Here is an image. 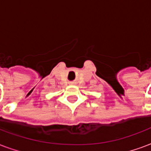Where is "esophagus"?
I'll return each instance as SVG.
<instances>
[{
    "label": "esophagus",
    "mask_w": 151,
    "mask_h": 151,
    "mask_svg": "<svg viewBox=\"0 0 151 151\" xmlns=\"http://www.w3.org/2000/svg\"><path fill=\"white\" fill-rule=\"evenodd\" d=\"M71 83H72V82H71Z\"/></svg>",
    "instance_id": "esophagus-1"
}]
</instances>
